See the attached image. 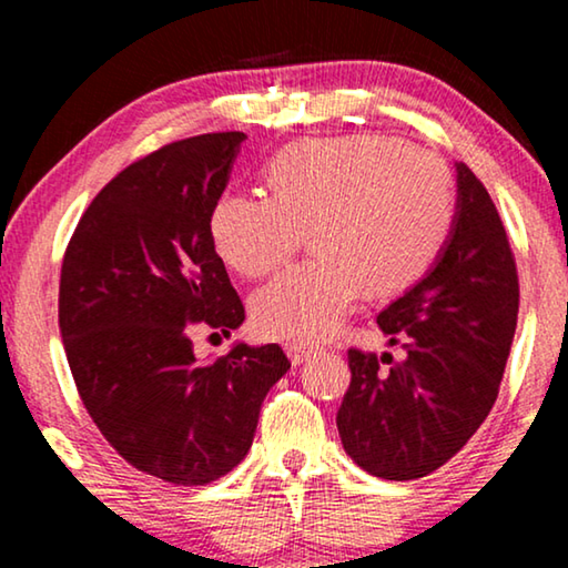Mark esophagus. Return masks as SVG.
I'll return each instance as SVG.
<instances>
[{
  "mask_svg": "<svg viewBox=\"0 0 568 568\" xmlns=\"http://www.w3.org/2000/svg\"><path fill=\"white\" fill-rule=\"evenodd\" d=\"M286 356H290L292 364H302L317 356V348L310 344H286Z\"/></svg>",
  "mask_w": 568,
  "mask_h": 568,
  "instance_id": "obj_1",
  "label": "esophagus"
}]
</instances>
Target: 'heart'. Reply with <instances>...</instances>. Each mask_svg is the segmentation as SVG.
Listing matches in <instances>:
<instances>
[{
  "label": "heart",
  "instance_id": "1",
  "mask_svg": "<svg viewBox=\"0 0 568 568\" xmlns=\"http://www.w3.org/2000/svg\"><path fill=\"white\" fill-rule=\"evenodd\" d=\"M266 193H224L212 212L216 253L237 274L258 278L300 251L313 258L255 294L263 336L321 341L359 300L406 290L429 268L455 216V183L434 152L395 136L302 139L266 170Z\"/></svg>",
  "mask_w": 568,
  "mask_h": 568
}]
</instances>
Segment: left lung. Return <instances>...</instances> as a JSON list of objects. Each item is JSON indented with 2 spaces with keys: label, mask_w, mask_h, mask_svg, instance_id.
Returning <instances> with one entry per match:
<instances>
[{
  "label": "left lung",
  "mask_w": 568,
  "mask_h": 568,
  "mask_svg": "<svg viewBox=\"0 0 568 568\" xmlns=\"http://www.w3.org/2000/svg\"><path fill=\"white\" fill-rule=\"evenodd\" d=\"M519 313L507 230L484 183L457 162V212L437 263L377 325L406 356L348 348L336 424L372 476L414 480L460 453L494 408Z\"/></svg>",
  "instance_id": "obj_1"
}]
</instances>
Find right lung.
I'll use <instances>...</instances> for the list:
<instances>
[{
    "mask_svg": "<svg viewBox=\"0 0 568 568\" xmlns=\"http://www.w3.org/2000/svg\"><path fill=\"white\" fill-rule=\"evenodd\" d=\"M243 142L201 134L131 162L61 263L59 328L84 408L123 460L175 486L243 460L263 398L292 367L278 344L193 354V325L230 336L245 321L209 227Z\"/></svg>",
    "mask_w": 568,
    "mask_h": 568,
    "instance_id": "obj_1",
    "label": "right lung"
}]
</instances>
